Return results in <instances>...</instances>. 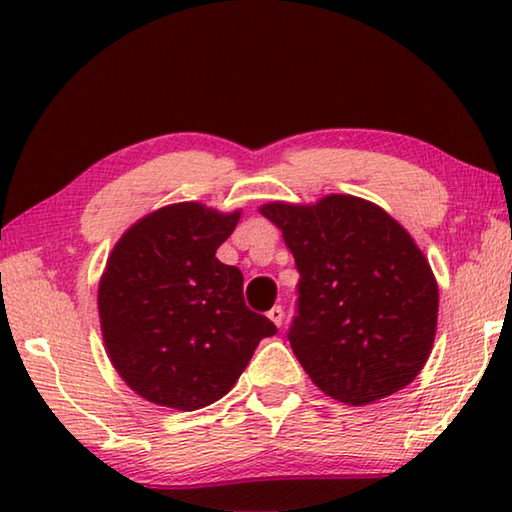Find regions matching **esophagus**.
Segmentation results:
<instances>
[{"instance_id":"esophagus-1","label":"esophagus","mask_w":512,"mask_h":512,"mask_svg":"<svg viewBox=\"0 0 512 512\" xmlns=\"http://www.w3.org/2000/svg\"><path fill=\"white\" fill-rule=\"evenodd\" d=\"M268 318H271L273 323H275L277 327H280V325L284 323V309H282L280 305H275L271 311H268Z\"/></svg>"}]
</instances>
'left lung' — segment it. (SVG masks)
I'll return each mask as SVG.
<instances>
[{"label": "left lung", "mask_w": 512, "mask_h": 512, "mask_svg": "<svg viewBox=\"0 0 512 512\" xmlns=\"http://www.w3.org/2000/svg\"><path fill=\"white\" fill-rule=\"evenodd\" d=\"M296 257L291 350L343 404L388 397L420 375L438 325V282L413 237L379 205L329 194L259 207Z\"/></svg>", "instance_id": "obj_1"}]
</instances>
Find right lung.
<instances>
[{
	"label": "right lung",
	"mask_w": 512,
	"mask_h": 512,
	"mask_svg": "<svg viewBox=\"0 0 512 512\" xmlns=\"http://www.w3.org/2000/svg\"><path fill=\"white\" fill-rule=\"evenodd\" d=\"M241 212L173 203L142 216L112 248L99 280L106 352L128 388L196 411L237 384L277 327L244 302V275L216 259Z\"/></svg>",
	"instance_id": "obj_1"
}]
</instances>
